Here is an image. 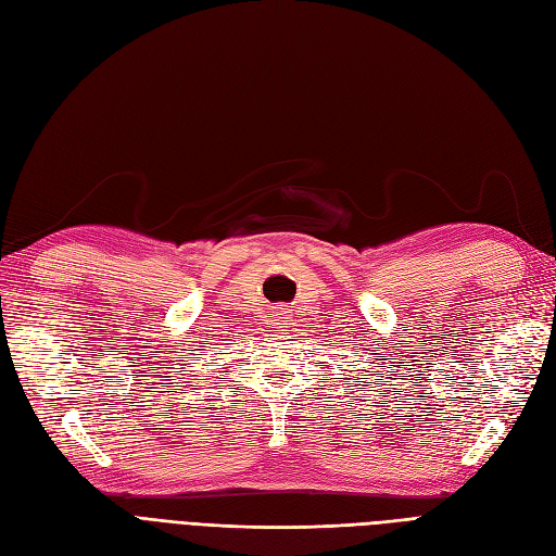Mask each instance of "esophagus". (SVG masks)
<instances>
[{
  "label": "esophagus",
  "mask_w": 556,
  "mask_h": 556,
  "mask_svg": "<svg viewBox=\"0 0 556 556\" xmlns=\"http://www.w3.org/2000/svg\"><path fill=\"white\" fill-rule=\"evenodd\" d=\"M268 317H271V325H274L276 329L288 327V325H290V319H292V315H290V308H282V306H276V308H271V313H268Z\"/></svg>",
  "instance_id": "esophagus-1"
}]
</instances>
